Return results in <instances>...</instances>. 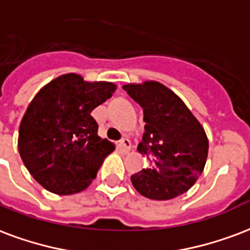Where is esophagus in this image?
I'll list each match as a JSON object with an SVG mask.
<instances>
[{
  "instance_id": "esophagus-1",
  "label": "esophagus",
  "mask_w": 250,
  "mask_h": 250,
  "mask_svg": "<svg viewBox=\"0 0 250 250\" xmlns=\"http://www.w3.org/2000/svg\"><path fill=\"white\" fill-rule=\"evenodd\" d=\"M119 146H121L125 152H129V150H131V142H129L127 138H123L121 142H119Z\"/></svg>"
}]
</instances>
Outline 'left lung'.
<instances>
[{
	"label": "left lung",
	"mask_w": 250,
	"mask_h": 250,
	"mask_svg": "<svg viewBox=\"0 0 250 250\" xmlns=\"http://www.w3.org/2000/svg\"><path fill=\"white\" fill-rule=\"evenodd\" d=\"M144 112L139 153L149 167L131 176L133 188L144 197L167 201L191 188L205 169L208 139L205 128L180 97L157 81L123 86Z\"/></svg>",
	"instance_id": "obj_1"
}]
</instances>
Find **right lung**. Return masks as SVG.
I'll return each instance as SVG.
<instances>
[{
  "label": "right lung",
  "instance_id": "right-lung-1",
  "mask_svg": "<svg viewBox=\"0 0 250 250\" xmlns=\"http://www.w3.org/2000/svg\"><path fill=\"white\" fill-rule=\"evenodd\" d=\"M115 89L112 83H89L80 74L66 73L36 93L19 125L18 150L30 174L45 190L77 194L97 177L115 146L98 136L91 111Z\"/></svg>",
  "mask_w": 250,
  "mask_h": 250
}]
</instances>
